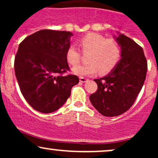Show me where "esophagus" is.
Returning a JSON list of instances; mask_svg holds the SVG:
<instances>
[{
	"instance_id": "esophagus-1",
	"label": "esophagus",
	"mask_w": 158,
	"mask_h": 158,
	"mask_svg": "<svg viewBox=\"0 0 158 158\" xmlns=\"http://www.w3.org/2000/svg\"><path fill=\"white\" fill-rule=\"evenodd\" d=\"M79 80H80L81 82H86V81H88V79H85V78H83V77H80L79 78Z\"/></svg>"
}]
</instances>
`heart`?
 <instances>
[{
    "instance_id": "b5f03b06",
    "label": "heart",
    "mask_w": 158,
    "mask_h": 158,
    "mask_svg": "<svg viewBox=\"0 0 158 158\" xmlns=\"http://www.w3.org/2000/svg\"><path fill=\"white\" fill-rule=\"evenodd\" d=\"M83 52H90L88 56L89 63L81 64L72 69V72L79 77H88L99 72L106 75L115 68L121 59L122 50L114 39L95 32H90L78 41ZM66 60L70 65H77L80 61V53L74 45H70L65 53Z\"/></svg>"
}]
</instances>
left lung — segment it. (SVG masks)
<instances>
[{"label": "left lung", "mask_w": 158, "mask_h": 158, "mask_svg": "<svg viewBox=\"0 0 158 158\" xmlns=\"http://www.w3.org/2000/svg\"><path fill=\"white\" fill-rule=\"evenodd\" d=\"M114 35L121 48V59L108 75L94 79L98 89L90 96L94 108L103 116L115 117L128 110L139 93L147 71L143 48L124 34Z\"/></svg>", "instance_id": "1"}]
</instances>
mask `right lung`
I'll return each mask as SVG.
<instances>
[{
	"label": "right lung",
	"mask_w": 158,
	"mask_h": 158,
	"mask_svg": "<svg viewBox=\"0 0 158 158\" xmlns=\"http://www.w3.org/2000/svg\"><path fill=\"white\" fill-rule=\"evenodd\" d=\"M73 35L70 32L43 30L19 44L15 77L23 97L38 111L48 114L60 108L79 83L77 76L62 75L69 70L65 53Z\"/></svg>",
	"instance_id": "1"
}]
</instances>
